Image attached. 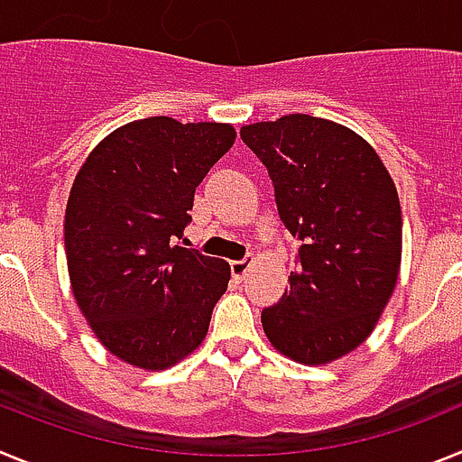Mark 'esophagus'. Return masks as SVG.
Wrapping results in <instances>:
<instances>
[{
    "label": "esophagus",
    "mask_w": 462,
    "mask_h": 462,
    "mask_svg": "<svg viewBox=\"0 0 462 462\" xmlns=\"http://www.w3.org/2000/svg\"><path fill=\"white\" fill-rule=\"evenodd\" d=\"M252 263H254V259H252V256H247V259H243V261H234V263H231V275H234L236 280H245V275L250 273Z\"/></svg>",
    "instance_id": "1"
}]
</instances>
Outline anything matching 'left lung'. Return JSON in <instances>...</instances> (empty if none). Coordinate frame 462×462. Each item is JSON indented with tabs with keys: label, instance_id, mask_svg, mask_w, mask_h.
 <instances>
[{
	"label": "left lung",
	"instance_id": "obj_1",
	"mask_svg": "<svg viewBox=\"0 0 462 462\" xmlns=\"http://www.w3.org/2000/svg\"><path fill=\"white\" fill-rule=\"evenodd\" d=\"M268 169L280 219L300 240L287 291L261 312L277 352L321 365L373 333L395 289L402 215L368 141L324 117L293 113L240 129Z\"/></svg>",
	"mask_w": 462,
	"mask_h": 462
}]
</instances>
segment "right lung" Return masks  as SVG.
<instances>
[{"label": "right lung", "instance_id": "obj_1", "mask_svg": "<svg viewBox=\"0 0 462 462\" xmlns=\"http://www.w3.org/2000/svg\"><path fill=\"white\" fill-rule=\"evenodd\" d=\"M222 122L159 116L104 138L80 166L64 217L69 280L110 354L164 370L201 345L226 291V261L178 245L194 191L234 145Z\"/></svg>", "mask_w": 462, "mask_h": 462}]
</instances>
